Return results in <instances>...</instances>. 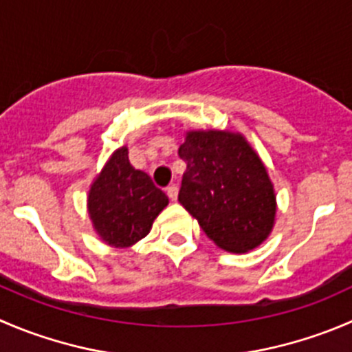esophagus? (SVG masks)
I'll use <instances>...</instances> for the list:
<instances>
[{
  "label": "esophagus",
  "mask_w": 352,
  "mask_h": 352,
  "mask_svg": "<svg viewBox=\"0 0 352 352\" xmlns=\"http://www.w3.org/2000/svg\"><path fill=\"white\" fill-rule=\"evenodd\" d=\"M166 194H168L170 199L177 201V196H179V189H177V186H170L168 189H166Z\"/></svg>",
  "instance_id": "1"
}]
</instances>
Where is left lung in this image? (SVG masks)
Returning a JSON list of instances; mask_svg holds the SVG:
<instances>
[{
    "label": "left lung",
    "instance_id": "left-lung-1",
    "mask_svg": "<svg viewBox=\"0 0 352 352\" xmlns=\"http://www.w3.org/2000/svg\"><path fill=\"white\" fill-rule=\"evenodd\" d=\"M179 156L187 163L180 204L218 248L248 252L267 241L277 196L267 166L241 132L187 131Z\"/></svg>",
    "mask_w": 352,
    "mask_h": 352
}]
</instances>
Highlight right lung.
I'll list each match as a JSON object with an SVG mask.
<instances>
[{
	"instance_id": "obj_1",
	"label": "right lung",
	"mask_w": 352,
	"mask_h": 352,
	"mask_svg": "<svg viewBox=\"0 0 352 352\" xmlns=\"http://www.w3.org/2000/svg\"><path fill=\"white\" fill-rule=\"evenodd\" d=\"M168 197L148 173L129 162L127 146L115 149L87 192V213L104 244L131 248L144 239Z\"/></svg>"
}]
</instances>
